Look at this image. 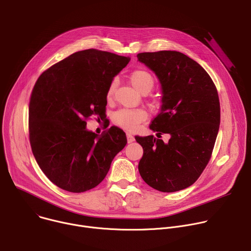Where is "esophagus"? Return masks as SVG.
<instances>
[{"label":"esophagus","mask_w":251,"mask_h":251,"mask_svg":"<svg viewBox=\"0 0 251 251\" xmlns=\"http://www.w3.org/2000/svg\"><path fill=\"white\" fill-rule=\"evenodd\" d=\"M126 137H127V142L128 143H132L135 141V138L133 137V135L131 133H126Z\"/></svg>","instance_id":"34e87169"}]
</instances>
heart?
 <instances>
[{
    "label": "heart",
    "mask_w": 251,
    "mask_h": 251,
    "mask_svg": "<svg viewBox=\"0 0 251 251\" xmlns=\"http://www.w3.org/2000/svg\"><path fill=\"white\" fill-rule=\"evenodd\" d=\"M132 85L141 93L146 94L155 86V77L146 69H135L129 75ZM116 87V80L112 79L107 87L106 96L108 99L112 98ZM147 119V113L143 109H119L113 116L112 121L116 126H119L128 131H135L139 125Z\"/></svg>",
    "instance_id": "obj_1"
}]
</instances>
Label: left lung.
<instances>
[{
    "label": "left lung",
    "instance_id": "1",
    "mask_svg": "<svg viewBox=\"0 0 251 251\" xmlns=\"http://www.w3.org/2000/svg\"><path fill=\"white\" fill-rule=\"evenodd\" d=\"M137 57L157 75L163 89L161 112L150 125L158 138L135 137L144 150L139 173L160 192L184 190L211 158L221 122L217 87L206 71L182 52H141ZM163 133L171 136L167 143L158 139Z\"/></svg>",
    "mask_w": 251,
    "mask_h": 251
}]
</instances>
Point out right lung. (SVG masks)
Returning a JSON list of instances; mask_svg holds the SVG:
<instances>
[{
  "instance_id": "right-lung-1",
  "label": "right lung",
  "mask_w": 251,
  "mask_h": 251,
  "mask_svg": "<svg viewBox=\"0 0 251 251\" xmlns=\"http://www.w3.org/2000/svg\"><path fill=\"white\" fill-rule=\"evenodd\" d=\"M129 60L89 49L51 65L35 82L28 105L29 143L41 170L58 188L71 193L95 188L127 144L123 130L112 126L98 137L86 130V121L104 117L107 87Z\"/></svg>"
}]
</instances>
